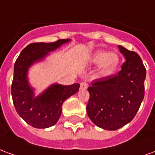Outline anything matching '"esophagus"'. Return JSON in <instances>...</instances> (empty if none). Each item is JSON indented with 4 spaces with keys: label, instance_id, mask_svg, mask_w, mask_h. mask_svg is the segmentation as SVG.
<instances>
[{
    "label": "esophagus",
    "instance_id": "obj_1",
    "mask_svg": "<svg viewBox=\"0 0 155 155\" xmlns=\"http://www.w3.org/2000/svg\"><path fill=\"white\" fill-rule=\"evenodd\" d=\"M88 88V84L86 82H81V90H86Z\"/></svg>",
    "mask_w": 155,
    "mask_h": 155
}]
</instances>
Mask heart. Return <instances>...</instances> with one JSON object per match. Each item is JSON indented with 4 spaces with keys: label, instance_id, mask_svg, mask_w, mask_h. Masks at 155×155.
Returning a JSON list of instances; mask_svg holds the SVG:
<instances>
[{
    "label": "heart",
    "instance_id": "obj_1",
    "mask_svg": "<svg viewBox=\"0 0 155 155\" xmlns=\"http://www.w3.org/2000/svg\"><path fill=\"white\" fill-rule=\"evenodd\" d=\"M91 65L99 64V72L102 76H109L114 74L120 62V56L114 52L97 51L91 54L87 60Z\"/></svg>",
    "mask_w": 155,
    "mask_h": 155
}]
</instances>
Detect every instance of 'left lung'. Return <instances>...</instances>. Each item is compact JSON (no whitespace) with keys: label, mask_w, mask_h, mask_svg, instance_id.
Listing matches in <instances>:
<instances>
[{"label":"left lung","mask_w":155,"mask_h":155,"mask_svg":"<svg viewBox=\"0 0 155 155\" xmlns=\"http://www.w3.org/2000/svg\"><path fill=\"white\" fill-rule=\"evenodd\" d=\"M118 47L126 60L121 71L95 80L88 88V116L95 125L106 130H116L130 123L144 96L146 70L141 58L122 45Z\"/></svg>","instance_id":"left-lung-1"}]
</instances>
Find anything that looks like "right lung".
I'll return each instance as SVG.
<instances>
[{
	"label": "right lung",
	"mask_w": 155,
	"mask_h": 155,
	"mask_svg": "<svg viewBox=\"0 0 155 155\" xmlns=\"http://www.w3.org/2000/svg\"><path fill=\"white\" fill-rule=\"evenodd\" d=\"M70 41V39H61L52 43H32L22 50L15 61L12 84L13 103L19 115L34 128L45 129L57 123L64 101L79 91L80 84L63 85L55 83L35 95V88L29 82V69L43 61L50 52Z\"/></svg>",
	"instance_id": "1"
}]
</instances>
